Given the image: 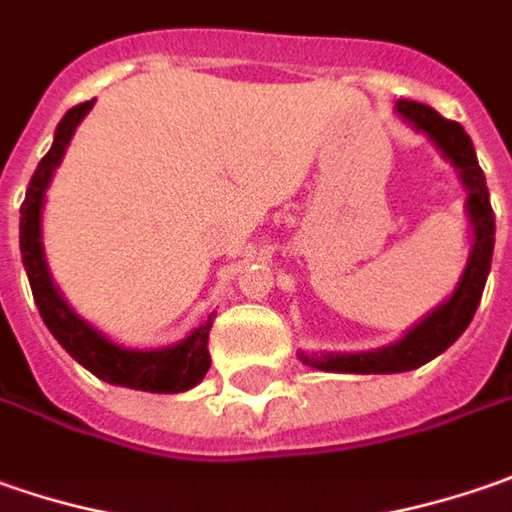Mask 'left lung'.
Masks as SVG:
<instances>
[{
    "instance_id": "obj_1",
    "label": "left lung",
    "mask_w": 512,
    "mask_h": 512,
    "mask_svg": "<svg viewBox=\"0 0 512 512\" xmlns=\"http://www.w3.org/2000/svg\"><path fill=\"white\" fill-rule=\"evenodd\" d=\"M395 111L415 128L424 131L438 151L458 168L461 183L467 189V212L473 223V252L467 269L450 300H444L421 323L395 344L372 349V352H300V361L323 372H355V375H387V372H407L421 367L441 355L447 346L458 341V335L470 326L490 275L493 243H496V214L490 209V191L484 183V171L478 166L476 148L467 131L453 120H444L435 108L421 102L401 100Z\"/></svg>"
}]
</instances>
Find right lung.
Wrapping results in <instances>:
<instances>
[{
  "instance_id": "1",
  "label": "right lung",
  "mask_w": 512,
  "mask_h": 512,
  "mask_svg": "<svg viewBox=\"0 0 512 512\" xmlns=\"http://www.w3.org/2000/svg\"><path fill=\"white\" fill-rule=\"evenodd\" d=\"M91 102H79L74 105L59 125H56L54 145L51 151L39 160L31 186L25 191V203H22V220H19V249H22V263L31 280V292H34L36 306L45 326L51 329L62 349L88 369L94 372L100 381L117 384V387L143 389V392H186L194 384L203 381V375L209 372V329L212 318L200 323L191 332L186 341L166 346V349H123V346L111 344L105 335H100L91 323H85L77 312L62 300L56 292L45 252H42V200L45 189L54 177L56 166L62 163V154L71 143L77 125L82 117L91 111Z\"/></svg>"
}]
</instances>
